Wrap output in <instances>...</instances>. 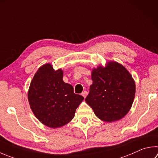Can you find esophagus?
Segmentation results:
<instances>
[{
  "label": "esophagus",
  "instance_id": "esophagus-1",
  "mask_svg": "<svg viewBox=\"0 0 158 158\" xmlns=\"http://www.w3.org/2000/svg\"><path fill=\"white\" fill-rule=\"evenodd\" d=\"M87 94H88V93H87V91H84L83 92V93H81V94H82V96L84 97V98H85V97L87 96Z\"/></svg>",
  "mask_w": 158,
  "mask_h": 158
}]
</instances>
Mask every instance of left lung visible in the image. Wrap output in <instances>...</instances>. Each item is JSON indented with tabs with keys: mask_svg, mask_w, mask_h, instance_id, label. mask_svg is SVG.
<instances>
[{
	"mask_svg": "<svg viewBox=\"0 0 158 158\" xmlns=\"http://www.w3.org/2000/svg\"><path fill=\"white\" fill-rule=\"evenodd\" d=\"M108 64L106 68L93 69V83L85 100L98 118L112 122L122 119L130 110L135 94V84L123 65L114 61Z\"/></svg>",
	"mask_w": 158,
	"mask_h": 158,
	"instance_id": "obj_1",
	"label": "left lung"
}]
</instances>
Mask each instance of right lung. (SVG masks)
<instances>
[{
  "label": "right lung",
  "mask_w": 158,
  "mask_h": 158,
  "mask_svg": "<svg viewBox=\"0 0 158 158\" xmlns=\"http://www.w3.org/2000/svg\"><path fill=\"white\" fill-rule=\"evenodd\" d=\"M84 97L74 93L63 81V71L49 64L37 70L30 84L28 100L34 115L42 124L58 128L70 122Z\"/></svg>",
  "instance_id": "1"
}]
</instances>
